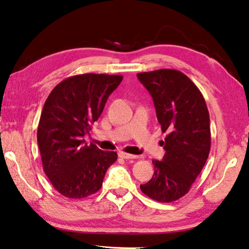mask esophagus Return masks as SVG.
I'll return each mask as SVG.
<instances>
[{
	"label": "esophagus",
	"instance_id": "1",
	"mask_svg": "<svg viewBox=\"0 0 249 249\" xmlns=\"http://www.w3.org/2000/svg\"><path fill=\"white\" fill-rule=\"evenodd\" d=\"M118 156H120L121 159H124V160H132V159H137V157H139L136 155H132V154H127V153H124V152L118 153Z\"/></svg>",
	"mask_w": 249,
	"mask_h": 249
}]
</instances>
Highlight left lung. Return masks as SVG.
<instances>
[{
	"label": "left lung",
	"instance_id": "obj_1",
	"mask_svg": "<svg viewBox=\"0 0 249 249\" xmlns=\"http://www.w3.org/2000/svg\"><path fill=\"white\" fill-rule=\"evenodd\" d=\"M154 101L165 155L153 160L151 180L141 185L149 198L171 203L186 195L211 151L210 113L198 88L179 71L161 69L137 74Z\"/></svg>",
	"mask_w": 249,
	"mask_h": 249
}]
</instances>
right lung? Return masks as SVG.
<instances>
[{"label": "right lung", "mask_w": 249, "mask_h": 249, "mask_svg": "<svg viewBox=\"0 0 249 249\" xmlns=\"http://www.w3.org/2000/svg\"><path fill=\"white\" fill-rule=\"evenodd\" d=\"M123 76L81 74L62 81L45 101L37 127V144L46 176L69 198L100 191L116 152L102 151L83 140L101 116L106 101Z\"/></svg>", "instance_id": "add662e5"}]
</instances>
